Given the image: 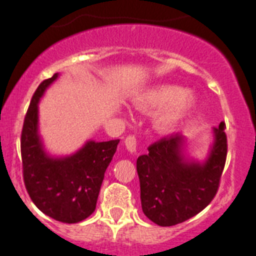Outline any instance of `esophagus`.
I'll use <instances>...</instances> for the list:
<instances>
[{"label": "esophagus", "mask_w": 256, "mask_h": 256, "mask_svg": "<svg viewBox=\"0 0 256 256\" xmlns=\"http://www.w3.org/2000/svg\"><path fill=\"white\" fill-rule=\"evenodd\" d=\"M136 144H138V140L134 135H128L125 140V146L128 148V151H130L131 154L136 151Z\"/></svg>", "instance_id": "34e87169"}]
</instances>
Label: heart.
Instances as JSON below:
<instances>
[{"label":"heart","mask_w":256,"mask_h":256,"mask_svg":"<svg viewBox=\"0 0 256 256\" xmlns=\"http://www.w3.org/2000/svg\"><path fill=\"white\" fill-rule=\"evenodd\" d=\"M135 104L142 110L164 108L156 120V126L162 132H168L194 108V99L186 94V89L174 84H161L146 90L135 98Z\"/></svg>","instance_id":"1"}]
</instances>
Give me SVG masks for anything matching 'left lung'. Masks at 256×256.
Here are the masks:
<instances>
[{"instance_id":"1","label":"left lung","mask_w":256,"mask_h":256,"mask_svg":"<svg viewBox=\"0 0 256 256\" xmlns=\"http://www.w3.org/2000/svg\"><path fill=\"white\" fill-rule=\"evenodd\" d=\"M226 122L213 128L214 142L207 161H188L183 156L184 138L171 134L148 146L138 158L141 206L144 216L161 226L183 223L202 212L218 192L226 166Z\"/></svg>"}]
</instances>
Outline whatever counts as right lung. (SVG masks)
Instances as JSON below:
<instances>
[{
	"label": "right lung",
	"instance_id": "add662e5",
	"mask_svg": "<svg viewBox=\"0 0 256 256\" xmlns=\"http://www.w3.org/2000/svg\"><path fill=\"white\" fill-rule=\"evenodd\" d=\"M56 78L58 73L40 82L24 116L20 135L23 180L38 209L56 220L72 224L95 210L105 171L120 140L88 141L72 156H49L38 134V102Z\"/></svg>",
	"mask_w": 256,
	"mask_h": 256
}]
</instances>
